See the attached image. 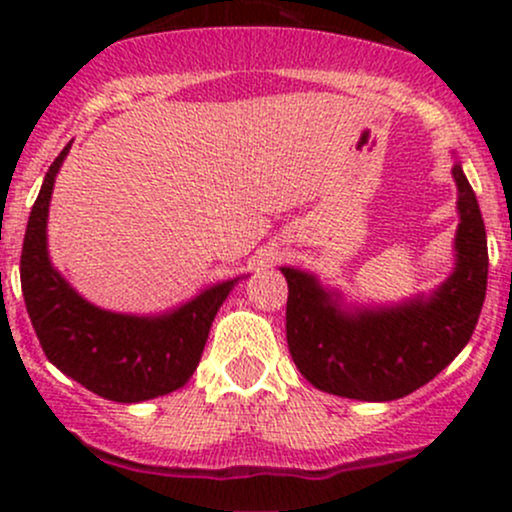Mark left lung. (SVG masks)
I'll use <instances>...</instances> for the list:
<instances>
[{"mask_svg":"<svg viewBox=\"0 0 512 512\" xmlns=\"http://www.w3.org/2000/svg\"><path fill=\"white\" fill-rule=\"evenodd\" d=\"M455 272L431 296L390 308L344 310L313 274L281 267L289 284L286 339L303 378L330 395L390 402L433 380L467 346L486 298L489 250L477 195L462 166Z\"/></svg>","mask_w":512,"mask_h":512,"instance_id":"left-lung-1","label":"left lung"}]
</instances>
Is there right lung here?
Here are the masks:
<instances>
[{"label": "right lung", "instance_id": "1", "mask_svg": "<svg viewBox=\"0 0 512 512\" xmlns=\"http://www.w3.org/2000/svg\"><path fill=\"white\" fill-rule=\"evenodd\" d=\"M67 144L45 175L28 216L21 250V291L28 317L50 363L86 390L113 402H144L192 378L209 327L238 279L221 281L158 317L96 308L76 293L48 257V207Z\"/></svg>", "mask_w": 512, "mask_h": 512}]
</instances>
